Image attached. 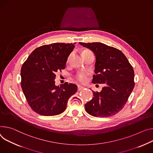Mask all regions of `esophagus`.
I'll use <instances>...</instances> for the list:
<instances>
[{
	"instance_id": "obj_1",
	"label": "esophagus",
	"mask_w": 153,
	"mask_h": 153,
	"mask_svg": "<svg viewBox=\"0 0 153 153\" xmlns=\"http://www.w3.org/2000/svg\"><path fill=\"white\" fill-rule=\"evenodd\" d=\"M84 88H85L84 87L80 86V85H78V87H77V89H78L79 91V90H82V89H84Z\"/></svg>"
}]
</instances>
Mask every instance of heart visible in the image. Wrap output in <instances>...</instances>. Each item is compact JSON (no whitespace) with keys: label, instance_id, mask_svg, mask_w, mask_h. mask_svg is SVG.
<instances>
[{"label":"heart","instance_id":"obj_1","mask_svg":"<svg viewBox=\"0 0 153 153\" xmlns=\"http://www.w3.org/2000/svg\"><path fill=\"white\" fill-rule=\"evenodd\" d=\"M88 52H91V51H90L88 49H86L82 52V55ZM75 78L78 82L80 83H85L87 80V74L85 72H79L75 76Z\"/></svg>","mask_w":153,"mask_h":153}]
</instances>
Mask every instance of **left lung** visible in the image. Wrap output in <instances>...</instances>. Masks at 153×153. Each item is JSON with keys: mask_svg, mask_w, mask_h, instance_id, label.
I'll return each instance as SVG.
<instances>
[{"mask_svg": "<svg viewBox=\"0 0 153 153\" xmlns=\"http://www.w3.org/2000/svg\"><path fill=\"white\" fill-rule=\"evenodd\" d=\"M79 44L91 50L96 56L93 84H104L100 92L94 91L93 99L85 105L90 115L108 117L124 107L135 86L134 71L119 49L101 43Z\"/></svg>", "mask_w": 153, "mask_h": 153, "instance_id": "obj_1", "label": "left lung"}]
</instances>
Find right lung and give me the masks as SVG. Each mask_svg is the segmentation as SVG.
Listing matches in <instances>:
<instances>
[{"instance_id": "1", "label": "right lung", "mask_w": 153, "mask_h": 153, "mask_svg": "<svg viewBox=\"0 0 153 153\" xmlns=\"http://www.w3.org/2000/svg\"><path fill=\"white\" fill-rule=\"evenodd\" d=\"M75 46L55 43L35 49L23 63L21 85L26 100L35 112L53 116L63 112L68 101L77 87L64 83L55 85V74L65 68L68 57Z\"/></svg>"}]
</instances>
